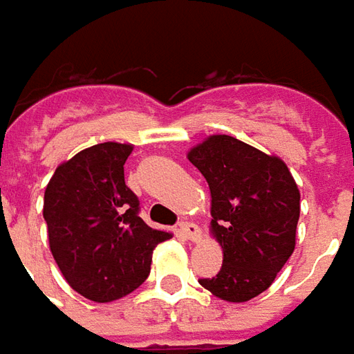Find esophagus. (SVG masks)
<instances>
[{
  "mask_svg": "<svg viewBox=\"0 0 354 354\" xmlns=\"http://www.w3.org/2000/svg\"><path fill=\"white\" fill-rule=\"evenodd\" d=\"M179 230H181L183 236L187 238V240H190V242H198V240L202 238V230H200V227L194 225V223H181Z\"/></svg>",
  "mask_w": 354,
  "mask_h": 354,
  "instance_id": "esophagus-1",
  "label": "esophagus"
}]
</instances>
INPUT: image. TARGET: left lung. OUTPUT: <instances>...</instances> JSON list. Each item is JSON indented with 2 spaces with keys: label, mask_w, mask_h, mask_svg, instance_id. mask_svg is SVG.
Instances as JSON below:
<instances>
[{
  "label": "left lung",
  "mask_w": 354,
  "mask_h": 354,
  "mask_svg": "<svg viewBox=\"0 0 354 354\" xmlns=\"http://www.w3.org/2000/svg\"><path fill=\"white\" fill-rule=\"evenodd\" d=\"M187 158L209 185V232L223 250L221 270L198 282L223 301H250L270 288L295 250V179L284 160L230 135H209Z\"/></svg>",
  "instance_id": "obj_1"
}]
</instances>
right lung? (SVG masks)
<instances>
[{
	"label": "right lung",
	"instance_id": "1",
	"mask_svg": "<svg viewBox=\"0 0 354 354\" xmlns=\"http://www.w3.org/2000/svg\"><path fill=\"white\" fill-rule=\"evenodd\" d=\"M129 142H101L62 162L45 189L53 257L72 290L95 303L122 299L147 280L152 252L171 232L139 217L124 164Z\"/></svg>",
	"mask_w": 354,
	"mask_h": 354
}]
</instances>
